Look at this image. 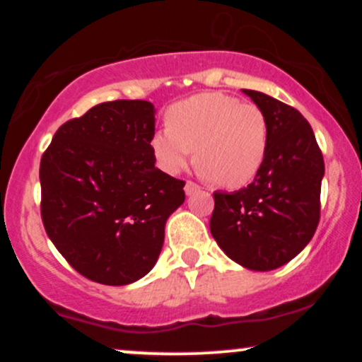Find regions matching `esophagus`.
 Returning <instances> with one entry per match:
<instances>
[{
    "label": "esophagus",
    "mask_w": 362,
    "mask_h": 362,
    "mask_svg": "<svg viewBox=\"0 0 362 362\" xmlns=\"http://www.w3.org/2000/svg\"><path fill=\"white\" fill-rule=\"evenodd\" d=\"M199 190H201V185H197L192 180H187L185 182V194L187 195H192L195 192H199Z\"/></svg>",
    "instance_id": "34e87169"
}]
</instances>
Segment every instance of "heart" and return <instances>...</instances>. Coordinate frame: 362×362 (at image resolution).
Here are the masks:
<instances>
[{
    "mask_svg": "<svg viewBox=\"0 0 362 362\" xmlns=\"http://www.w3.org/2000/svg\"><path fill=\"white\" fill-rule=\"evenodd\" d=\"M269 120L259 105L219 91L192 95L167 110V127L151 138L163 172L175 175L197 158L201 173L226 189L250 184L269 151Z\"/></svg>",
    "mask_w": 362,
    "mask_h": 362,
    "instance_id": "obj_1",
    "label": "heart"
}]
</instances>
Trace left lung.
<instances>
[{
    "mask_svg": "<svg viewBox=\"0 0 362 362\" xmlns=\"http://www.w3.org/2000/svg\"><path fill=\"white\" fill-rule=\"evenodd\" d=\"M245 95L269 120V151L250 185L214 192L211 235L221 250L250 271L288 264L313 238L325 173L313 129L294 107L255 90Z\"/></svg>",
    "mask_w": 362,
    "mask_h": 362,
    "instance_id": "left-lung-1",
    "label": "left lung"
}]
</instances>
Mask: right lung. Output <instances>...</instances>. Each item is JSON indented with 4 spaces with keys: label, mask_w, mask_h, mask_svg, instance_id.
<instances>
[{
    "label": "right lung",
    "mask_w": 362,
    "mask_h": 362,
    "mask_svg": "<svg viewBox=\"0 0 362 362\" xmlns=\"http://www.w3.org/2000/svg\"><path fill=\"white\" fill-rule=\"evenodd\" d=\"M155 107L114 100L57 129L40 160V214L54 247L93 282L126 286L151 271L184 180L155 167Z\"/></svg>",
    "instance_id": "add662e5"
}]
</instances>
